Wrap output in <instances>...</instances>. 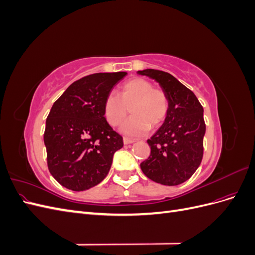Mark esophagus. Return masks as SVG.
<instances>
[{"label": "esophagus", "instance_id": "34e87169", "mask_svg": "<svg viewBox=\"0 0 255 255\" xmlns=\"http://www.w3.org/2000/svg\"><path fill=\"white\" fill-rule=\"evenodd\" d=\"M133 142H134V140H132V139H128V138H123V143L125 144H130Z\"/></svg>", "mask_w": 255, "mask_h": 255}]
</instances>
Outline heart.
Here are the masks:
<instances>
[{
  "instance_id": "b5f03b06",
  "label": "heart",
  "mask_w": 255,
  "mask_h": 255,
  "mask_svg": "<svg viewBox=\"0 0 255 255\" xmlns=\"http://www.w3.org/2000/svg\"><path fill=\"white\" fill-rule=\"evenodd\" d=\"M128 110L133 117L121 127V132L129 137H140L163 123L168 115V97L161 89L145 79L134 78L127 81L119 90V97L110 94L105 97L103 113L112 127H118L126 120Z\"/></svg>"
}]
</instances>
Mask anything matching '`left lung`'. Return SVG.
Instances as JSON below:
<instances>
[{
	"mask_svg": "<svg viewBox=\"0 0 255 255\" xmlns=\"http://www.w3.org/2000/svg\"><path fill=\"white\" fill-rule=\"evenodd\" d=\"M137 73L156 81L169 101L167 117L148 139L151 154L140 168L150 180L175 186L187 181L201 164L205 135L203 107L194 92L170 73L155 69Z\"/></svg>",
	"mask_w": 255,
	"mask_h": 255,
	"instance_id": "obj_1",
	"label": "left lung"
}]
</instances>
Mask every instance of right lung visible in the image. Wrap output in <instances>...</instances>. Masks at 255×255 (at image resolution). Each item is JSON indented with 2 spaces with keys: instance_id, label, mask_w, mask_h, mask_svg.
<instances>
[{
  "instance_id": "1",
  "label": "right lung",
  "mask_w": 255,
  "mask_h": 255,
  "mask_svg": "<svg viewBox=\"0 0 255 255\" xmlns=\"http://www.w3.org/2000/svg\"><path fill=\"white\" fill-rule=\"evenodd\" d=\"M127 72L95 73L72 83L54 102L45 122L48 167L60 185L83 191L101 183L122 137L107 123L103 103Z\"/></svg>"
}]
</instances>
